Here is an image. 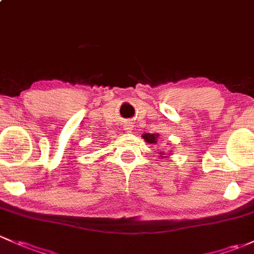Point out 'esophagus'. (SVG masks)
<instances>
[{
    "label": "esophagus",
    "mask_w": 254,
    "mask_h": 254,
    "mask_svg": "<svg viewBox=\"0 0 254 254\" xmlns=\"http://www.w3.org/2000/svg\"><path fill=\"white\" fill-rule=\"evenodd\" d=\"M124 129L127 130V131H130V130H132V129H131V125H130V124H127V125H125Z\"/></svg>",
    "instance_id": "1"
}]
</instances>
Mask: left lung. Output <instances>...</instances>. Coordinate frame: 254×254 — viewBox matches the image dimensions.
<instances>
[{
  "mask_svg": "<svg viewBox=\"0 0 254 254\" xmlns=\"http://www.w3.org/2000/svg\"><path fill=\"white\" fill-rule=\"evenodd\" d=\"M142 137L145 138V140L147 141L148 143H154V142H157V141H156L157 136L153 135V134H145V135L142 136Z\"/></svg>",
  "mask_w": 254,
  "mask_h": 254,
  "instance_id": "1",
  "label": "left lung"
}]
</instances>
